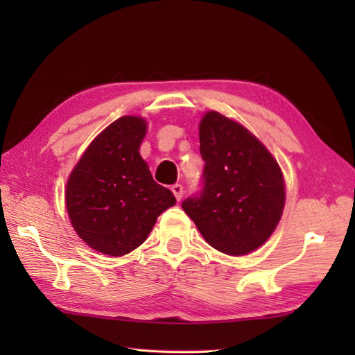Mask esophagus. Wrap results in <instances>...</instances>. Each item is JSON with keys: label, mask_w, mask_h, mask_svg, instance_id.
Segmentation results:
<instances>
[{"label": "esophagus", "mask_w": 355, "mask_h": 355, "mask_svg": "<svg viewBox=\"0 0 355 355\" xmlns=\"http://www.w3.org/2000/svg\"><path fill=\"white\" fill-rule=\"evenodd\" d=\"M171 191H172L173 195H175V200L177 201L182 200V197H183V186L182 184H173L171 187Z\"/></svg>", "instance_id": "esophagus-1"}]
</instances>
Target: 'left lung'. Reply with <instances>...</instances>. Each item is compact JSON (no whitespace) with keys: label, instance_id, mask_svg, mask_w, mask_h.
<instances>
[{"label":"left lung","instance_id":"8db88e82","mask_svg":"<svg viewBox=\"0 0 355 355\" xmlns=\"http://www.w3.org/2000/svg\"><path fill=\"white\" fill-rule=\"evenodd\" d=\"M205 189L183 210L209 245L229 256L258 250L273 235L285 206L281 166L236 120L206 111L200 125Z\"/></svg>","mask_w":355,"mask_h":355}]
</instances>
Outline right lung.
<instances>
[{
	"label": "right lung",
	"instance_id": "1",
	"mask_svg": "<svg viewBox=\"0 0 355 355\" xmlns=\"http://www.w3.org/2000/svg\"><path fill=\"white\" fill-rule=\"evenodd\" d=\"M146 132V119H117L89 143L67 178V214L94 252L114 258L131 253L145 243L158 215L175 205L140 155Z\"/></svg>",
	"mask_w": 355,
	"mask_h": 355
}]
</instances>
